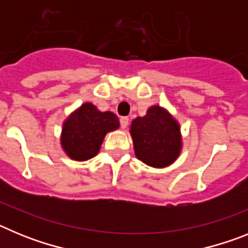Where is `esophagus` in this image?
<instances>
[{"mask_svg": "<svg viewBox=\"0 0 248 248\" xmlns=\"http://www.w3.org/2000/svg\"><path fill=\"white\" fill-rule=\"evenodd\" d=\"M129 124V118L128 117H122L120 118V126L123 129H125Z\"/></svg>", "mask_w": 248, "mask_h": 248, "instance_id": "1", "label": "esophagus"}]
</instances>
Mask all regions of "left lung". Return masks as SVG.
<instances>
[{
	"mask_svg": "<svg viewBox=\"0 0 248 248\" xmlns=\"http://www.w3.org/2000/svg\"><path fill=\"white\" fill-rule=\"evenodd\" d=\"M130 133L135 155L150 166L164 168L170 165L180 153L179 124L157 105L151 107L145 117L133 120Z\"/></svg>",
	"mask_w": 248,
	"mask_h": 248,
	"instance_id": "obj_1",
	"label": "left lung"
}]
</instances>
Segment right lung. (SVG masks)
Returning a JSON list of instances; mask_svg holds the SVG:
<instances>
[{
    "label": "right lung",
    "mask_w": 248,
    "mask_h": 248,
    "mask_svg": "<svg viewBox=\"0 0 248 248\" xmlns=\"http://www.w3.org/2000/svg\"><path fill=\"white\" fill-rule=\"evenodd\" d=\"M119 126V119L110 111L97 110L85 103L63 125L62 146L72 159L87 160L99 151L105 134Z\"/></svg>",
    "instance_id": "1"
}]
</instances>
